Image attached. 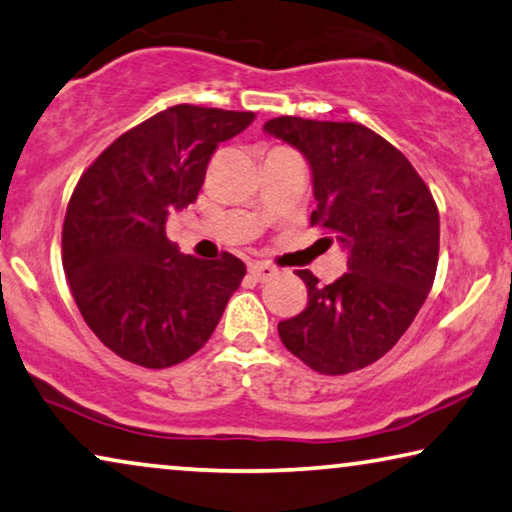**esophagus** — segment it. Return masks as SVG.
<instances>
[{
  "label": "esophagus",
  "mask_w": 512,
  "mask_h": 512,
  "mask_svg": "<svg viewBox=\"0 0 512 512\" xmlns=\"http://www.w3.org/2000/svg\"><path fill=\"white\" fill-rule=\"evenodd\" d=\"M249 272L256 281H270L274 274H277V268H274V265H270V263H251Z\"/></svg>",
  "instance_id": "1"
}]
</instances>
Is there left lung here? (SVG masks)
<instances>
[{"label": "left lung", "mask_w": 512, "mask_h": 512, "mask_svg": "<svg viewBox=\"0 0 512 512\" xmlns=\"http://www.w3.org/2000/svg\"><path fill=\"white\" fill-rule=\"evenodd\" d=\"M263 129L305 154L316 198L311 226L348 251V272L328 286L298 270L309 302L277 325L281 342L318 374L372 365L409 330L434 284L432 191L397 147L362 124L284 115Z\"/></svg>", "instance_id": "left-lung-1"}]
</instances>
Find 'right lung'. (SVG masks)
Masks as SVG:
<instances>
[{"label":"right lung","mask_w":512,"mask_h":512,"mask_svg":"<svg viewBox=\"0 0 512 512\" xmlns=\"http://www.w3.org/2000/svg\"><path fill=\"white\" fill-rule=\"evenodd\" d=\"M254 113L166 108L108 145L85 170L62 228V263L85 323L110 351L173 367L212 337L244 263L203 261L166 238L170 210L198 198L207 161Z\"/></svg>","instance_id":"1"}]
</instances>
